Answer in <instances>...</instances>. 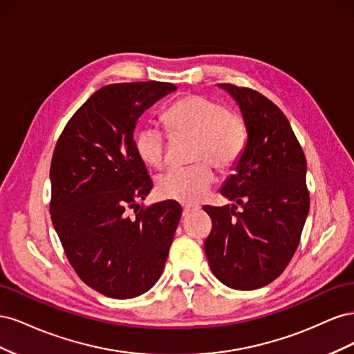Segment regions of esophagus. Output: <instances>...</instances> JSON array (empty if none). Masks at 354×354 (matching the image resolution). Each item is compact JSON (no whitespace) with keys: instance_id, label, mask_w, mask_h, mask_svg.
I'll return each instance as SVG.
<instances>
[{"instance_id":"34e87169","label":"esophagus","mask_w":354,"mask_h":354,"mask_svg":"<svg viewBox=\"0 0 354 354\" xmlns=\"http://www.w3.org/2000/svg\"><path fill=\"white\" fill-rule=\"evenodd\" d=\"M196 209H198L196 205H190V203H186V205H183V216H189V214H192Z\"/></svg>"}]
</instances>
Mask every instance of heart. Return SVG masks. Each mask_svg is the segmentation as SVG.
Segmentation results:
<instances>
[{
    "instance_id": "heart-1",
    "label": "heart",
    "mask_w": 354,
    "mask_h": 354,
    "mask_svg": "<svg viewBox=\"0 0 354 354\" xmlns=\"http://www.w3.org/2000/svg\"><path fill=\"white\" fill-rule=\"evenodd\" d=\"M164 121L171 134L194 137L192 158L198 162L160 174L156 178L158 194L165 199L196 202L216 181L212 164L227 171L239 162L248 142L245 118L216 99L192 94L171 104ZM167 140L156 127L145 125L136 134V152L146 165L160 168L165 164Z\"/></svg>"
}]
</instances>
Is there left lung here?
I'll list each match as a JSON object with an SVG mask.
<instances>
[{"label":"left lung","mask_w":354,"mask_h":354,"mask_svg":"<svg viewBox=\"0 0 354 354\" xmlns=\"http://www.w3.org/2000/svg\"><path fill=\"white\" fill-rule=\"evenodd\" d=\"M238 102L248 142L223 189L242 207H203L212 229L203 243L211 270L229 288L250 291L279 277L294 257L310 208L306 156L277 106L252 88L221 84Z\"/></svg>","instance_id":"1"}]
</instances>
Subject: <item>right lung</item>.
<instances>
[{"label": "right lung", "mask_w": 354, "mask_h": 354, "mask_svg": "<svg viewBox=\"0 0 354 354\" xmlns=\"http://www.w3.org/2000/svg\"><path fill=\"white\" fill-rule=\"evenodd\" d=\"M174 90L159 81L104 85L72 115L53 153V226L80 279L106 297L149 291L173 243L181 207L169 199L140 205L153 181L136 152L134 128Z\"/></svg>", "instance_id": "right-lung-1"}]
</instances>
